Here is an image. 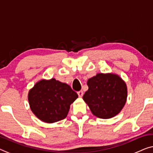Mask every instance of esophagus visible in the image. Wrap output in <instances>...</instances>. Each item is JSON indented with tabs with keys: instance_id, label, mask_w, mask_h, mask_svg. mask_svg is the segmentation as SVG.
I'll list each match as a JSON object with an SVG mask.
<instances>
[{
	"instance_id": "esophagus-1",
	"label": "esophagus",
	"mask_w": 153,
	"mask_h": 153,
	"mask_svg": "<svg viewBox=\"0 0 153 153\" xmlns=\"http://www.w3.org/2000/svg\"><path fill=\"white\" fill-rule=\"evenodd\" d=\"M77 94H78V95H79V97H83V91H79L78 92H77Z\"/></svg>"
}]
</instances>
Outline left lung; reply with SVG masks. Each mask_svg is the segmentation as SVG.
<instances>
[{
  "label": "left lung",
  "instance_id": "obj_1",
  "mask_svg": "<svg viewBox=\"0 0 153 153\" xmlns=\"http://www.w3.org/2000/svg\"><path fill=\"white\" fill-rule=\"evenodd\" d=\"M83 97L92 113L101 119H110L121 111L127 101L126 82L114 73H98L87 82Z\"/></svg>",
  "mask_w": 153,
  "mask_h": 153
}]
</instances>
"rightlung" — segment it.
<instances>
[{"label":"right lung","instance_id":"1","mask_svg":"<svg viewBox=\"0 0 153 153\" xmlns=\"http://www.w3.org/2000/svg\"><path fill=\"white\" fill-rule=\"evenodd\" d=\"M78 94L67 83L54 78L41 79L29 90L30 109L43 122L52 123L67 117Z\"/></svg>","mask_w":153,"mask_h":153}]
</instances>
